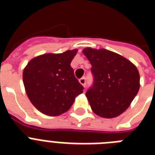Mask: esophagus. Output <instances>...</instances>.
I'll list each match as a JSON object with an SVG mask.
<instances>
[{"label": "esophagus", "mask_w": 155, "mask_h": 155, "mask_svg": "<svg viewBox=\"0 0 155 155\" xmlns=\"http://www.w3.org/2000/svg\"><path fill=\"white\" fill-rule=\"evenodd\" d=\"M79 81H80V84H82L84 87H86V79H85L84 77H83V78H81V79H80V80H79Z\"/></svg>", "instance_id": "esophagus-1"}]
</instances>
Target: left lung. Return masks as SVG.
<instances>
[{
	"mask_svg": "<svg viewBox=\"0 0 155 155\" xmlns=\"http://www.w3.org/2000/svg\"><path fill=\"white\" fill-rule=\"evenodd\" d=\"M83 53L92 65L93 84L86 97L92 111L104 118L120 115L139 90L137 68L127 58L108 50L85 48Z\"/></svg>",
	"mask_w": 155,
	"mask_h": 155,
	"instance_id": "obj_1",
	"label": "left lung"
}]
</instances>
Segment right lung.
Returning a JSON list of instances; mask_svg holds the SVG:
<instances>
[{
    "label": "right lung",
    "instance_id": "right-lung-1",
    "mask_svg": "<svg viewBox=\"0 0 155 155\" xmlns=\"http://www.w3.org/2000/svg\"><path fill=\"white\" fill-rule=\"evenodd\" d=\"M77 50L45 54L34 58L23 71L25 92L33 105L48 116H58L71 107L84 87L75 78L71 62Z\"/></svg>",
    "mask_w": 155,
    "mask_h": 155
}]
</instances>
